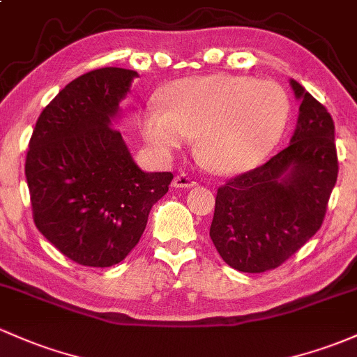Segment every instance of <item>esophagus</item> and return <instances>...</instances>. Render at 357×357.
Wrapping results in <instances>:
<instances>
[{
	"label": "esophagus",
	"instance_id": "esophagus-1",
	"mask_svg": "<svg viewBox=\"0 0 357 357\" xmlns=\"http://www.w3.org/2000/svg\"><path fill=\"white\" fill-rule=\"evenodd\" d=\"M172 185H174L175 189H190V187L197 185V182H195L192 177H189V175L178 174V175H175Z\"/></svg>",
	"mask_w": 357,
	"mask_h": 357
}]
</instances>
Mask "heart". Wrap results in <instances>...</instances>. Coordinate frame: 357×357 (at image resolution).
I'll return each mask as SVG.
<instances>
[{"instance_id":"b5f03b06","label":"heart","mask_w":357,"mask_h":357,"mask_svg":"<svg viewBox=\"0 0 357 357\" xmlns=\"http://www.w3.org/2000/svg\"><path fill=\"white\" fill-rule=\"evenodd\" d=\"M139 112L141 134L160 156L185 146L221 175L247 172L267 158L284 134L291 103L271 79L213 73L170 83Z\"/></svg>"}]
</instances>
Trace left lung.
I'll return each mask as SVG.
<instances>
[{"label": "left lung", "instance_id": "1", "mask_svg": "<svg viewBox=\"0 0 357 357\" xmlns=\"http://www.w3.org/2000/svg\"><path fill=\"white\" fill-rule=\"evenodd\" d=\"M296 129L287 148L218 189L209 236L221 259L241 272L281 266L320 229L337 182L335 126L296 79Z\"/></svg>", "mask_w": 357, "mask_h": 357}]
</instances>
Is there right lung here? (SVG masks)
<instances>
[{
    "label": "right lung",
    "instance_id": "obj_1",
    "mask_svg": "<svg viewBox=\"0 0 357 357\" xmlns=\"http://www.w3.org/2000/svg\"><path fill=\"white\" fill-rule=\"evenodd\" d=\"M137 71L100 68L68 83L42 110L25 177L39 231L73 262L110 267L129 255L170 172H143L114 122Z\"/></svg>",
    "mask_w": 357,
    "mask_h": 357
}]
</instances>
